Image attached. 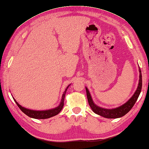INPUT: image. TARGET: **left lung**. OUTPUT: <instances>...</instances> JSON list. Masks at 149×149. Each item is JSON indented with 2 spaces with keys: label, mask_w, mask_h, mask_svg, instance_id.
Returning a JSON list of instances; mask_svg holds the SVG:
<instances>
[{
  "label": "left lung",
  "mask_w": 149,
  "mask_h": 149,
  "mask_svg": "<svg viewBox=\"0 0 149 149\" xmlns=\"http://www.w3.org/2000/svg\"><path fill=\"white\" fill-rule=\"evenodd\" d=\"M139 72H140V76H139V83L138 88H137L136 92H134V95L127 100L126 103L122 105L119 107L113 108V109H106V108L100 107L99 106L96 105L94 103L93 100L89 92L88 89L86 87L87 98H88L89 105L90 106L92 111L96 114L101 116L104 118H118L123 117V116L127 114L129 111L131 109V108L134 107V105L136 103V100H138V98L140 95L141 90H142V73H141V70L139 68Z\"/></svg>",
  "instance_id": "1"
}]
</instances>
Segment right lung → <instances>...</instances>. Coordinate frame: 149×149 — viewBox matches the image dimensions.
I'll return each instance as SVG.
<instances>
[{
    "instance_id": "add662e5",
    "label": "right lung",
    "mask_w": 149,
    "mask_h": 149,
    "mask_svg": "<svg viewBox=\"0 0 149 149\" xmlns=\"http://www.w3.org/2000/svg\"><path fill=\"white\" fill-rule=\"evenodd\" d=\"M70 85H69L68 86L65 88V91L63 92L62 94V96H61V100L59 105L55 108H53V109H46V110H33L30 109H27V108L22 107V105H20L18 102L15 100V99L13 98V100L15 102V103L17 104V105L18 106V107L20 108L21 111H22L23 113H25L26 116H28L29 117L35 119H46L49 118H51L53 116H55L57 115L62 109L63 107V104H64V98H65V92L67 91V89L68 88V87L70 86Z\"/></svg>"
}]
</instances>
